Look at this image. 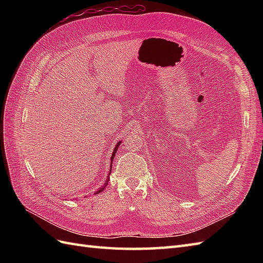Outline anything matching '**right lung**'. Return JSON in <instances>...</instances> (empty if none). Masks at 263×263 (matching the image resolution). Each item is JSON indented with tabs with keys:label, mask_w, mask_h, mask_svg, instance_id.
<instances>
[{
	"label": "right lung",
	"mask_w": 263,
	"mask_h": 263,
	"mask_svg": "<svg viewBox=\"0 0 263 263\" xmlns=\"http://www.w3.org/2000/svg\"><path fill=\"white\" fill-rule=\"evenodd\" d=\"M119 145H121V141H119V142H117V145L115 146V149H114V151H113V155H112V158H110V161H112V163H113V160H114V156H115V154H116V151H117V149H118V147H119ZM110 170H112V164H110ZM109 174H110V172H109ZM109 179L107 178V180H106V183H105V186L107 185V181H108ZM104 186V187H105ZM104 187H102L101 190H99L98 191V192H97V194L98 193H100L101 192V191H103V189H104Z\"/></svg>",
	"instance_id": "add662e5"
}]
</instances>
